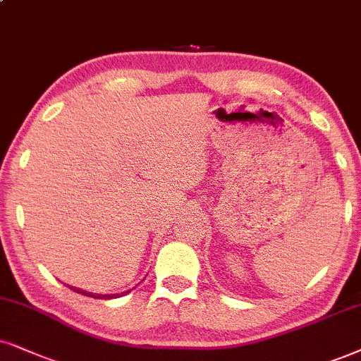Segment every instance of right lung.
Here are the masks:
<instances>
[{
  "label": "right lung",
  "instance_id": "add662e5",
  "mask_svg": "<svg viewBox=\"0 0 361 361\" xmlns=\"http://www.w3.org/2000/svg\"><path fill=\"white\" fill-rule=\"evenodd\" d=\"M70 288H71L73 291H76V293H81V295H85V296H93V298H103V300L118 298V296H123V295L130 293V291H131V290H128V291H123V293H116V295H97V293H91V291H86V290H80V288H76V286H70Z\"/></svg>",
  "mask_w": 361,
  "mask_h": 361
}]
</instances>
